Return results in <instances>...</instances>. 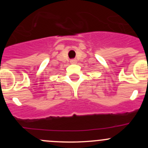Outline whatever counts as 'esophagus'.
Masks as SVG:
<instances>
[{
	"mask_svg": "<svg viewBox=\"0 0 148 148\" xmlns=\"http://www.w3.org/2000/svg\"><path fill=\"white\" fill-rule=\"evenodd\" d=\"M70 62H71V64L76 63V60H75V59H72V60H71V61H70Z\"/></svg>",
	"mask_w": 148,
	"mask_h": 148,
	"instance_id": "esophagus-1",
	"label": "esophagus"
}]
</instances>
